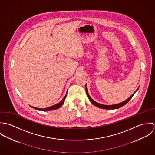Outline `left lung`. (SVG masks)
I'll return each instance as SVG.
<instances>
[{
	"instance_id": "8db88e82",
	"label": "left lung",
	"mask_w": 155,
	"mask_h": 155,
	"mask_svg": "<svg viewBox=\"0 0 155 155\" xmlns=\"http://www.w3.org/2000/svg\"><path fill=\"white\" fill-rule=\"evenodd\" d=\"M85 88H86V93H87V95H88V97L89 100V101L94 105V106H97V107H99V108H101V109H111V110H112V109H119V108H120V107H122V106H124V105H125L131 99V98L133 97V95H134V94L137 92V91L138 90V89L134 92V94H133V95L130 97H129L127 100H125V101H123V102H122V103H119V104H114V105H103V104H99V103H97V102H95V101H94L90 97H89V95L88 92V89H87V85H86V87H85Z\"/></svg>"
}]
</instances>
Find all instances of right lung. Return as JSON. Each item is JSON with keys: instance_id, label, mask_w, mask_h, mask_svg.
I'll use <instances>...</instances> for the list:
<instances>
[{"instance_id": "add662e5", "label": "right lung", "mask_w": 155, "mask_h": 155, "mask_svg": "<svg viewBox=\"0 0 155 155\" xmlns=\"http://www.w3.org/2000/svg\"><path fill=\"white\" fill-rule=\"evenodd\" d=\"M67 95V94H66ZM66 95H65V97H64V98L59 103H58V104H56L55 105H54V106H51V107H48V108H45V109H39V108H36V107H32V106H31L32 108H33V109H36V110H41V111H49V110H55V109H58V108H60L63 104V103H64V101H65V99H66Z\"/></svg>"}]
</instances>
